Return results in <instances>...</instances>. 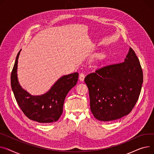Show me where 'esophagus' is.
I'll return each instance as SVG.
<instances>
[{
  "mask_svg": "<svg viewBox=\"0 0 154 154\" xmlns=\"http://www.w3.org/2000/svg\"><path fill=\"white\" fill-rule=\"evenodd\" d=\"M84 79H85V75H84V74L80 73V74H79V80H80V81H84Z\"/></svg>",
  "mask_w": 154,
  "mask_h": 154,
  "instance_id": "1",
  "label": "esophagus"
}]
</instances>
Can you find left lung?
I'll list each match as a JSON object with an SVG mask.
<instances>
[{
	"instance_id": "left-lung-1",
	"label": "left lung",
	"mask_w": 154,
	"mask_h": 154,
	"mask_svg": "<svg viewBox=\"0 0 154 154\" xmlns=\"http://www.w3.org/2000/svg\"><path fill=\"white\" fill-rule=\"evenodd\" d=\"M90 110L96 119L110 121L128 115L139 98L143 72L131 47L125 62L100 67L85 78Z\"/></svg>"
}]
</instances>
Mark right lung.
<instances>
[{
    "label": "right lung",
    "instance_id": "1",
    "mask_svg": "<svg viewBox=\"0 0 154 154\" xmlns=\"http://www.w3.org/2000/svg\"><path fill=\"white\" fill-rule=\"evenodd\" d=\"M18 52L11 73V87L16 101L24 115L29 119L40 123L57 121L63 113L65 98L78 81L79 74L75 72L60 78L46 94L32 96L18 84L17 69Z\"/></svg>",
    "mask_w": 154,
    "mask_h": 154
}]
</instances>
